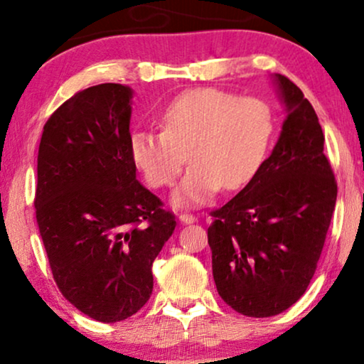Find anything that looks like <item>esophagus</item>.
Wrapping results in <instances>:
<instances>
[{
  "mask_svg": "<svg viewBox=\"0 0 364 364\" xmlns=\"http://www.w3.org/2000/svg\"><path fill=\"white\" fill-rule=\"evenodd\" d=\"M178 220L182 223H193L197 220V217L192 215V213H181V215H178Z\"/></svg>",
  "mask_w": 364,
  "mask_h": 364,
  "instance_id": "obj_1",
  "label": "esophagus"
}]
</instances>
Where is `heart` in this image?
I'll return each instance as SVG.
<instances>
[{
  "label": "heart",
  "instance_id": "heart-1",
  "mask_svg": "<svg viewBox=\"0 0 364 364\" xmlns=\"http://www.w3.org/2000/svg\"><path fill=\"white\" fill-rule=\"evenodd\" d=\"M161 131H134L131 157L151 187H167L192 162L177 188L178 205L205 203L220 191H238L260 172L275 137L270 104L198 87L173 97L161 114Z\"/></svg>",
  "mask_w": 364,
  "mask_h": 364
}]
</instances>
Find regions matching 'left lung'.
<instances>
[{
    "label": "left lung",
    "instance_id": "1",
    "mask_svg": "<svg viewBox=\"0 0 364 364\" xmlns=\"http://www.w3.org/2000/svg\"><path fill=\"white\" fill-rule=\"evenodd\" d=\"M288 117L260 172L210 210L218 295L245 316L285 311L306 291L335 212L338 186L321 126L301 89L277 74Z\"/></svg>",
    "mask_w": 364,
    "mask_h": 364
}]
</instances>
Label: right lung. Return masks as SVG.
I'll return each mask as SVG.
<instances>
[{
  "label": "right lung",
  "mask_w": 364,
  "mask_h": 364,
  "mask_svg": "<svg viewBox=\"0 0 364 364\" xmlns=\"http://www.w3.org/2000/svg\"><path fill=\"white\" fill-rule=\"evenodd\" d=\"M131 87L106 82L63 102L43 127L36 220L59 291L92 320L116 323L151 298L152 263L176 215L136 178Z\"/></svg>",
  "instance_id": "add662e5"
}]
</instances>
